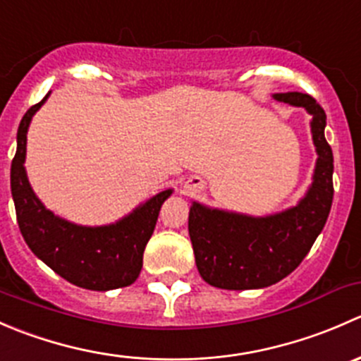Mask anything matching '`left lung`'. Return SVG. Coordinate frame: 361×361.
Here are the masks:
<instances>
[{
	"instance_id": "obj_1",
	"label": "left lung",
	"mask_w": 361,
	"mask_h": 361,
	"mask_svg": "<svg viewBox=\"0 0 361 361\" xmlns=\"http://www.w3.org/2000/svg\"><path fill=\"white\" fill-rule=\"evenodd\" d=\"M274 97L304 106L312 115L311 133L318 152L312 185L292 209L265 218L192 204L188 234L195 264L204 281L216 288L253 290L281 281L312 248L332 207L334 155L325 140V110L309 94L286 92Z\"/></svg>"
}]
</instances>
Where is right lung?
<instances>
[{
	"mask_svg": "<svg viewBox=\"0 0 361 361\" xmlns=\"http://www.w3.org/2000/svg\"><path fill=\"white\" fill-rule=\"evenodd\" d=\"M49 97L29 108L17 130V152L10 169L20 234L32 253L54 272L87 290L122 288L133 285L143 267V253L154 234L159 211L173 190H164L143 206L106 227H80L45 209L25 176V134L29 122Z\"/></svg>",
	"mask_w": 361,
	"mask_h": 361,
	"instance_id": "right-lung-1",
	"label": "right lung"
}]
</instances>
